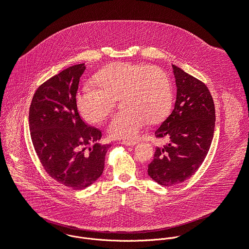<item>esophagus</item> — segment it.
Returning <instances> with one entry per match:
<instances>
[{
	"instance_id": "esophagus-1",
	"label": "esophagus",
	"mask_w": 249,
	"mask_h": 249,
	"mask_svg": "<svg viewBox=\"0 0 249 249\" xmlns=\"http://www.w3.org/2000/svg\"><path fill=\"white\" fill-rule=\"evenodd\" d=\"M137 143H138V142H136V141H123V142H121V144L126 145V146H134Z\"/></svg>"
}]
</instances>
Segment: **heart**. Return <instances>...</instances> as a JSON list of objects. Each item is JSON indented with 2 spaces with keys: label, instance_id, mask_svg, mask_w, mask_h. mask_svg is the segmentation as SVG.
<instances>
[{
  "label": "heart",
  "instance_id": "obj_1",
  "mask_svg": "<svg viewBox=\"0 0 249 249\" xmlns=\"http://www.w3.org/2000/svg\"><path fill=\"white\" fill-rule=\"evenodd\" d=\"M94 81L99 88L84 85L78 91L77 107L86 121L100 123L120 98L123 110L115 113L107 126L113 139H135L148 121L160 122L171 109V83L157 67L118 62L99 71Z\"/></svg>",
  "mask_w": 249,
  "mask_h": 249
}]
</instances>
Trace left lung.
Returning <instances> with one entry per match:
<instances>
[{"label":"left lung","mask_w":249,"mask_h":249,"mask_svg":"<svg viewBox=\"0 0 249 249\" xmlns=\"http://www.w3.org/2000/svg\"><path fill=\"white\" fill-rule=\"evenodd\" d=\"M177 98L174 109L155 131L170 141L157 146L147 174L157 183L172 186L191 178L204 162L213 138L215 109L205 83L172 65Z\"/></svg>","instance_id":"obj_1"}]
</instances>
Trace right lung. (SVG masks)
<instances>
[{"label":"right lung","instance_id":"add662e5","mask_svg":"<svg viewBox=\"0 0 249 249\" xmlns=\"http://www.w3.org/2000/svg\"><path fill=\"white\" fill-rule=\"evenodd\" d=\"M85 69V64L71 66L41 84L29 111L31 138L41 165L53 179L75 190L102 176L109 148L97 142L102 132L86 124L77 110L75 97Z\"/></svg>","mask_w":249,"mask_h":249}]
</instances>
